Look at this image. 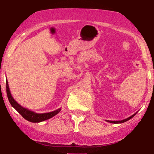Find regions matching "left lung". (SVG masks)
Returning a JSON list of instances; mask_svg holds the SVG:
<instances>
[{
  "mask_svg": "<svg viewBox=\"0 0 154 154\" xmlns=\"http://www.w3.org/2000/svg\"><path fill=\"white\" fill-rule=\"evenodd\" d=\"M137 112H135V114H133V115H131V117L126 118V119H125L120 120V121H110V120H106V121L108 122H110V123H112V124H122V123H124V122H127V121H128V120H129V119H131V118L134 117V116L137 114Z\"/></svg>",
  "mask_w": 154,
  "mask_h": 154,
  "instance_id": "left-lung-1",
  "label": "left lung"
}]
</instances>
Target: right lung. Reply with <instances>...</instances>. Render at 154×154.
<instances>
[{
	"label": "right lung",
	"instance_id": "obj_1",
	"mask_svg": "<svg viewBox=\"0 0 154 154\" xmlns=\"http://www.w3.org/2000/svg\"><path fill=\"white\" fill-rule=\"evenodd\" d=\"M6 91H7V95H8V98L9 101L13 108L16 110L23 117L24 119L28 120V121L32 122V123H39V122L45 121L50 118H52L56 115L57 113L60 112L61 110V108L57 109L56 110L52 111V112H45V113H36L33 112L32 110H30L28 108H24V107L21 106L19 103L14 99L12 97V94H11L10 88H9L8 82V80H6Z\"/></svg>",
	"mask_w": 154,
	"mask_h": 154
}]
</instances>
